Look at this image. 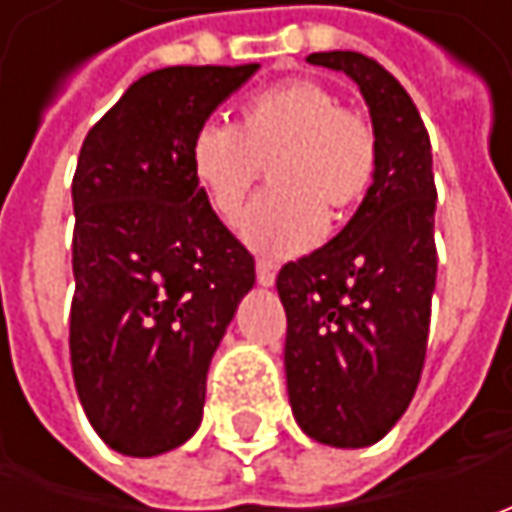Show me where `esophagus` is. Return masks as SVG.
<instances>
[{
	"label": "esophagus",
	"instance_id": "1",
	"mask_svg": "<svg viewBox=\"0 0 512 512\" xmlns=\"http://www.w3.org/2000/svg\"><path fill=\"white\" fill-rule=\"evenodd\" d=\"M256 279H259V285H273V282H276V262H270V259H256Z\"/></svg>",
	"mask_w": 512,
	"mask_h": 512
}]
</instances>
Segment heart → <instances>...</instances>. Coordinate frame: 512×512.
I'll use <instances>...</instances> for the list:
<instances>
[{"mask_svg": "<svg viewBox=\"0 0 512 512\" xmlns=\"http://www.w3.org/2000/svg\"><path fill=\"white\" fill-rule=\"evenodd\" d=\"M190 170L210 207L233 222L270 168L273 190L242 219V236L262 253H299L325 233V213L342 216L370 193L379 136L362 110L342 105L313 79L253 90L236 122H205L190 139Z\"/></svg>", "mask_w": 512, "mask_h": 512, "instance_id": "heart-1", "label": "heart"}]
</instances>
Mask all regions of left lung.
Segmentation results:
<instances>
[{
	"label": "left lung",
	"mask_w": 512,
	"mask_h": 512,
	"mask_svg": "<svg viewBox=\"0 0 512 512\" xmlns=\"http://www.w3.org/2000/svg\"><path fill=\"white\" fill-rule=\"evenodd\" d=\"M307 62L359 85L379 173L342 233L276 276L287 393L310 439L367 447L402 419L422 379L439 262L430 136L410 93L376 59L327 50Z\"/></svg>",
	"instance_id": "obj_1"
}]
</instances>
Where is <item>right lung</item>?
<instances>
[{"label":"right lung","mask_w":512,"mask_h":512,"mask_svg":"<svg viewBox=\"0 0 512 512\" xmlns=\"http://www.w3.org/2000/svg\"><path fill=\"white\" fill-rule=\"evenodd\" d=\"M256 70H153L82 142L70 364L88 422L116 453L159 456L196 433L210 359L256 282L187 156L196 128Z\"/></svg>","instance_id":"right-lung-1"}]
</instances>
